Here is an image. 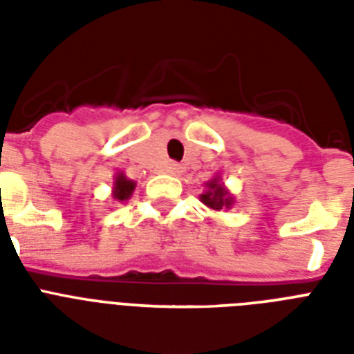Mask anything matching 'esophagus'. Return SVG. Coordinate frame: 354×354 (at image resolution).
I'll return each instance as SVG.
<instances>
[{
	"label": "esophagus",
	"instance_id": "esophagus-1",
	"mask_svg": "<svg viewBox=\"0 0 354 354\" xmlns=\"http://www.w3.org/2000/svg\"><path fill=\"white\" fill-rule=\"evenodd\" d=\"M167 172H169V174H172V176H176V174H180V172H182V167L178 165V163H171V165L167 167Z\"/></svg>",
	"mask_w": 354,
	"mask_h": 354
}]
</instances>
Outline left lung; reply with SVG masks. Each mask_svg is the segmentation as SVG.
I'll return each mask as SVG.
<instances>
[{
	"instance_id": "8db88e82",
	"label": "left lung",
	"mask_w": 354,
	"mask_h": 354,
	"mask_svg": "<svg viewBox=\"0 0 354 354\" xmlns=\"http://www.w3.org/2000/svg\"><path fill=\"white\" fill-rule=\"evenodd\" d=\"M200 202L213 211L232 209L233 204H235V198L230 193V189L222 182L221 172H216V176L205 183V191L200 194Z\"/></svg>"
}]
</instances>
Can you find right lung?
Listing matches in <instances>:
<instances>
[{
	"mask_svg": "<svg viewBox=\"0 0 354 354\" xmlns=\"http://www.w3.org/2000/svg\"><path fill=\"white\" fill-rule=\"evenodd\" d=\"M136 191V182L130 180V178L124 174V172L119 171L115 176H113V187H112V198L115 202H127L130 196Z\"/></svg>",
	"mask_w": 354,
	"mask_h": 354,
	"instance_id": "add662e5",
	"label": "right lung"
}]
</instances>
